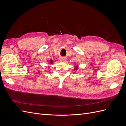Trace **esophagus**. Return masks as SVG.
<instances>
[{
	"instance_id": "34e87169",
	"label": "esophagus",
	"mask_w": 126,
	"mask_h": 126,
	"mask_svg": "<svg viewBox=\"0 0 126 126\" xmlns=\"http://www.w3.org/2000/svg\"><path fill=\"white\" fill-rule=\"evenodd\" d=\"M60 62H65V61H66V58H63V57H62V58H61L60 59Z\"/></svg>"
}]
</instances>
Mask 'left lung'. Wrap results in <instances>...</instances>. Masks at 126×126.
Here are the masks:
<instances>
[{
    "label": "left lung",
    "instance_id": "left-lung-1",
    "mask_svg": "<svg viewBox=\"0 0 126 126\" xmlns=\"http://www.w3.org/2000/svg\"><path fill=\"white\" fill-rule=\"evenodd\" d=\"M78 69V66H76L75 67V70H77Z\"/></svg>",
    "mask_w": 126,
    "mask_h": 126
}]
</instances>
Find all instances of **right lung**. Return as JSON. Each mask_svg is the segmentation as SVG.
I'll return each instance as SVG.
<instances>
[{"mask_svg": "<svg viewBox=\"0 0 126 126\" xmlns=\"http://www.w3.org/2000/svg\"><path fill=\"white\" fill-rule=\"evenodd\" d=\"M49 63H50L51 64V63H53V60H50V62H49Z\"/></svg>", "mask_w": 126, "mask_h": 126, "instance_id": "obj_1", "label": "right lung"}]
</instances>
